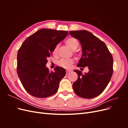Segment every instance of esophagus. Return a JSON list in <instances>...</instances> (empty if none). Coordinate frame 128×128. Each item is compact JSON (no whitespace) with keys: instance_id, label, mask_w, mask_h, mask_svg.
<instances>
[{"instance_id":"1","label":"esophagus","mask_w":128,"mask_h":128,"mask_svg":"<svg viewBox=\"0 0 128 128\" xmlns=\"http://www.w3.org/2000/svg\"><path fill=\"white\" fill-rule=\"evenodd\" d=\"M71 72V71L70 70H66V75H68L69 73Z\"/></svg>"}]
</instances>
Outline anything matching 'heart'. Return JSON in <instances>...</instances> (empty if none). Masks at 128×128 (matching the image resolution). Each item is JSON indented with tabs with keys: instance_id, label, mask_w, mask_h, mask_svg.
Masks as SVG:
<instances>
[{
	"instance_id": "b5f03b06",
	"label": "heart",
	"mask_w": 128,
	"mask_h": 128,
	"mask_svg": "<svg viewBox=\"0 0 128 128\" xmlns=\"http://www.w3.org/2000/svg\"><path fill=\"white\" fill-rule=\"evenodd\" d=\"M66 44L75 53L76 52L75 50L78 48L79 45V42L78 40L74 37L69 38L66 41ZM58 48H59V45H58L56 46L54 49L53 50V53L54 54H57ZM74 60L72 59H61L58 61V64L61 67L67 69L70 67L71 66L74 64Z\"/></svg>"
}]
</instances>
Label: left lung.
<instances>
[{"mask_svg": "<svg viewBox=\"0 0 128 128\" xmlns=\"http://www.w3.org/2000/svg\"><path fill=\"white\" fill-rule=\"evenodd\" d=\"M69 34L82 45V56L77 66H87L89 70L85 74L80 70H74L78 79L72 84L73 90L81 98L96 97L110 82L113 72V56L104 42L88 31H70Z\"/></svg>", "mask_w": 128, "mask_h": 128, "instance_id": "8db88e82", "label": "left lung"}]
</instances>
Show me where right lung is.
<instances>
[{
	"mask_svg": "<svg viewBox=\"0 0 128 128\" xmlns=\"http://www.w3.org/2000/svg\"><path fill=\"white\" fill-rule=\"evenodd\" d=\"M67 31L42 29L28 37L19 48L17 55V73L26 91L37 98L54 94L65 69L57 66L50 72L46 67L47 58L57 44L66 37Z\"/></svg>",
	"mask_w": 128,
	"mask_h": 128,
	"instance_id": "right-lung-1",
	"label": "right lung"
}]
</instances>
